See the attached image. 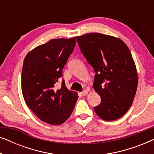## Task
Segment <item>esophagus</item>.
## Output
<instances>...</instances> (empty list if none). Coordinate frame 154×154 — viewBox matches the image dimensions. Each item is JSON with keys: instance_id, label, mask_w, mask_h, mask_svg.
Masks as SVG:
<instances>
[{"instance_id": "esophagus-1", "label": "esophagus", "mask_w": 154, "mask_h": 154, "mask_svg": "<svg viewBox=\"0 0 154 154\" xmlns=\"http://www.w3.org/2000/svg\"><path fill=\"white\" fill-rule=\"evenodd\" d=\"M88 90H84L82 92V95H83V96L86 95V94H88Z\"/></svg>"}]
</instances>
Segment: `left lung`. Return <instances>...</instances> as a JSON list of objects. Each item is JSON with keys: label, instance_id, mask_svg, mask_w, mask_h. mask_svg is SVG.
<instances>
[{"label": "left lung", "instance_id": "8db88e82", "mask_svg": "<svg viewBox=\"0 0 154 154\" xmlns=\"http://www.w3.org/2000/svg\"><path fill=\"white\" fill-rule=\"evenodd\" d=\"M82 54L93 68V88L101 97L94 107L99 117L107 121L123 116L135 96L138 76L129 48L117 38L92 33L77 36Z\"/></svg>", "mask_w": 154, "mask_h": 154}]
</instances>
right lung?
<instances>
[{"instance_id":"1","label":"right lung","mask_w":154,"mask_h":154,"mask_svg":"<svg viewBox=\"0 0 154 154\" xmlns=\"http://www.w3.org/2000/svg\"><path fill=\"white\" fill-rule=\"evenodd\" d=\"M75 38L53 39L27 54L22 73L25 102L41 121L60 125L70 116L79 98L62 80V69L73 51Z\"/></svg>"}]
</instances>
